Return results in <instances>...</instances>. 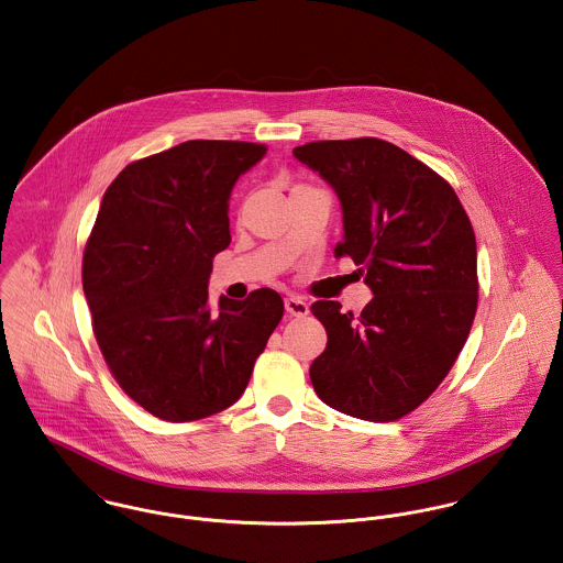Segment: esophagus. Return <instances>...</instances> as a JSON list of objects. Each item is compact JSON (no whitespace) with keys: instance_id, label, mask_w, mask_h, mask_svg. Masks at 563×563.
<instances>
[{"instance_id":"1","label":"esophagus","mask_w":563,"mask_h":563,"mask_svg":"<svg viewBox=\"0 0 563 563\" xmlns=\"http://www.w3.org/2000/svg\"><path fill=\"white\" fill-rule=\"evenodd\" d=\"M285 310L291 317H303L308 312V303L303 302L302 298H298V296H289V298H285Z\"/></svg>"}]
</instances>
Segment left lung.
<instances>
[{"instance_id":"obj_1","label":"left lung","mask_w":563,"mask_h":563,"mask_svg":"<svg viewBox=\"0 0 563 563\" xmlns=\"http://www.w3.org/2000/svg\"><path fill=\"white\" fill-rule=\"evenodd\" d=\"M336 192L343 242L373 300L360 317L334 300L312 303L328 332L310 364L332 409L389 422L422 405L465 345L477 306L472 222L452 186L388 141H314L294 150Z\"/></svg>"}]
</instances>
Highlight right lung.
<instances>
[{
  "instance_id": "obj_1",
  "label": "right lung",
  "mask_w": 563,
  "mask_h": 563,
  "mask_svg": "<svg viewBox=\"0 0 563 563\" xmlns=\"http://www.w3.org/2000/svg\"><path fill=\"white\" fill-rule=\"evenodd\" d=\"M265 152L186 141L130 163L102 197L84 255L93 334L118 384L161 420L231 407L283 319L272 289L208 303L212 261L231 244V190Z\"/></svg>"
}]
</instances>
